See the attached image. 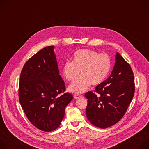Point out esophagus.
I'll list each match as a JSON object with an SVG mask.
<instances>
[{"instance_id":"1","label":"esophagus","mask_w":149,"mask_h":149,"mask_svg":"<svg viewBox=\"0 0 149 149\" xmlns=\"http://www.w3.org/2000/svg\"><path fill=\"white\" fill-rule=\"evenodd\" d=\"M74 98H75V99H79V98H82V95H81L75 94V95H74Z\"/></svg>"}]
</instances>
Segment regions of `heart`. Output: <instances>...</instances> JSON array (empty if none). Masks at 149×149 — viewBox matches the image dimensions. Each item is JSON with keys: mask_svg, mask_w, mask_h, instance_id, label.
<instances>
[{"mask_svg": "<svg viewBox=\"0 0 149 149\" xmlns=\"http://www.w3.org/2000/svg\"><path fill=\"white\" fill-rule=\"evenodd\" d=\"M111 66L108 54H98L91 49H80L72 55V61H67L62 67L64 77L74 81L79 72L81 75L69 86V91L81 94L91 86H96L107 78Z\"/></svg>", "mask_w": 149, "mask_h": 149, "instance_id": "obj_1", "label": "heart"}]
</instances>
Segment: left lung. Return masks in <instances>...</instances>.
Returning <instances> with one entry per match:
<instances>
[{"label": "left lung", "mask_w": 149, "mask_h": 149, "mask_svg": "<svg viewBox=\"0 0 149 149\" xmlns=\"http://www.w3.org/2000/svg\"><path fill=\"white\" fill-rule=\"evenodd\" d=\"M110 77L96 87L95 92L85 94L89 121L101 129L109 127L125 114L134 94V77L130 65L117 52Z\"/></svg>", "instance_id": "left-lung-1"}]
</instances>
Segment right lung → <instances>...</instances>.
<instances>
[{"instance_id": "add662e5", "label": "right lung", "mask_w": 149, "mask_h": 149, "mask_svg": "<svg viewBox=\"0 0 149 149\" xmlns=\"http://www.w3.org/2000/svg\"><path fill=\"white\" fill-rule=\"evenodd\" d=\"M54 47L33 55L21 71L19 99L29 121L38 129L51 132L59 126L66 106L73 99L63 93L65 82L59 75Z\"/></svg>"}]
</instances>
